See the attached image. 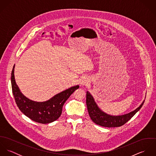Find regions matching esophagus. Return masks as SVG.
<instances>
[{
  "instance_id": "obj_1",
  "label": "esophagus",
  "mask_w": 156,
  "mask_h": 156,
  "mask_svg": "<svg viewBox=\"0 0 156 156\" xmlns=\"http://www.w3.org/2000/svg\"><path fill=\"white\" fill-rule=\"evenodd\" d=\"M88 83V80H85V79L82 80L81 81V82H80V84H81L82 85H87Z\"/></svg>"
}]
</instances>
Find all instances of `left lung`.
<instances>
[{"mask_svg": "<svg viewBox=\"0 0 156 156\" xmlns=\"http://www.w3.org/2000/svg\"><path fill=\"white\" fill-rule=\"evenodd\" d=\"M144 101L145 100L133 111L122 115L112 116L101 111L91 94L88 91L87 92V106L90 119L96 124L105 127H116L123 126L140 110Z\"/></svg>", "mask_w": 156, "mask_h": 156, "instance_id": "left-lung-1", "label": "left lung"}]
</instances>
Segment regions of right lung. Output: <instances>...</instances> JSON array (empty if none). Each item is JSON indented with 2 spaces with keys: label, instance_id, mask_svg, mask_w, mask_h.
I'll use <instances>...</instances> for the list:
<instances>
[{
  "label": "right lung",
  "instance_id": "add662e5",
  "mask_svg": "<svg viewBox=\"0 0 156 156\" xmlns=\"http://www.w3.org/2000/svg\"><path fill=\"white\" fill-rule=\"evenodd\" d=\"M14 66L11 73V86L16 103L26 116L34 121L41 124H48L58 119L61 116L62 107L69 96L79 88V85L71 87L44 102H37L23 95L17 85L14 78Z\"/></svg>",
  "mask_w": 156,
  "mask_h": 156
}]
</instances>
